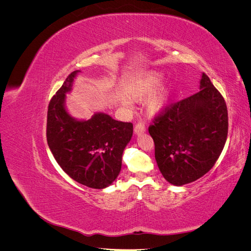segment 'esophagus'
<instances>
[{"mask_svg":"<svg viewBox=\"0 0 251 251\" xmlns=\"http://www.w3.org/2000/svg\"><path fill=\"white\" fill-rule=\"evenodd\" d=\"M134 132H135V134H137V135L144 133V132H146V126H144V124L141 123V121H139V123L135 125Z\"/></svg>","mask_w":251,"mask_h":251,"instance_id":"34e87169","label":"esophagus"}]
</instances>
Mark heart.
<instances>
[{
    "mask_svg": "<svg viewBox=\"0 0 251 251\" xmlns=\"http://www.w3.org/2000/svg\"><path fill=\"white\" fill-rule=\"evenodd\" d=\"M162 75L157 72H150L144 74L143 76L135 79L128 89V94L134 100H144L153 94L156 88L161 82ZM152 96V95H151ZM170 96V91L168 88H161L155 94L149 98L147 107L149 112L158 113L160 112L168 103ZM125 104L131 107V101L126 100Z\"/></svg>",
    "mask_w": 251,
    "mask_h": 251,
    "instance_id": "heart-1",
    "label": "heart"
}]
</instances>
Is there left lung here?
I'll use <instances>...</instances> for the list:
<instances>
[{
    "label": "left lung",
    "mask_w": 251,
    "mask_h": 251,
    "mask_svg": "<svg viewBox=\"0 0 251 251\" xmlns=\"http://www.w3.org/2000/svg\"><path fill=\"white\" fill-rule=\"evenodd\" d=\"M200 89L166 104L149 126L158 168L166 181L177 186L209 172L227 139L228 113L224 97L205 73Z\"/></svg>",
    "instance_id": "1"
}]
</instances>
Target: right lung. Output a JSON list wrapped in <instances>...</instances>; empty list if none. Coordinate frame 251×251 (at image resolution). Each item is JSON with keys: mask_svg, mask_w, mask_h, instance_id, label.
<instances>
[{"mask_svg": "<svg viewBox=\"0 0 251 251\" xmlns=\"http://www.w3.org/2000/svg\"><path fill=\"white\" fill-rule=\"evenodd\" d=\"M78 70L68 75L52 96L47 113V142L56 162L78 183L104 188L117 178L123 151L133 135V125L97 113L78 121L67 113L64 101Z\"/></svg>", "mask_w": 251, "mask_h": 251, "instance_id": "1", "label": "right lung"}]
</instances>
